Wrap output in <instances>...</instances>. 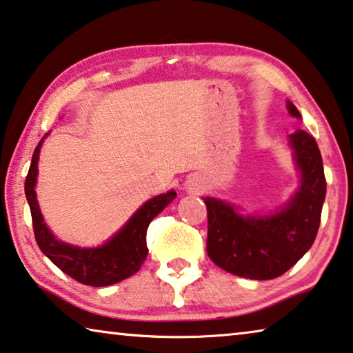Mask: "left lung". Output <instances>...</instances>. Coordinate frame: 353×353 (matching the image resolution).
Masks as SVG:
<instances>
[{
    "mask_svg": "<svg viewBox=\"0 0 353 353\" xmlns=\"http://www.w3.org/2000/svg\"><path fill=\"white\" fill-rule=\"evenodd\" d=\"M289 113L301 117L288 100ZM301 183L297 193L273 215L243 216L225 201L204 198L207 254L232 275L273 279L286 273L314 243L321 225L327 182L316 139L305 130L289 137Z\"/></svg>",
    "mask_w": 353,
    "mask_h": 353,
    "instance_id": "left-lung-1",
    "label": "left lung"
}]
</instances>
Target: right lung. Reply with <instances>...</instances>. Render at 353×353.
Wrapping results in <instances>:
<instances>
[{"label": "right lung", "instance_id": "right-lung-1", "mask_svg": "<svg viewBox=\"0 0 353 353\" xmlns=\"http://www.w3.org/2000/svg\"><path fill=\"white\" fill-rule=\"evenodd\" d=\"M47 135L41 139V143L34 149L25 182V194L31 209L32 229H34L39 248L56 267L86 286H111V284L132 276L141 268V264L148 256L146 232L149 223L176 198L177 193L171 190V192L159 194L144 203L125 223V226L121 228V231L114 234L102 247L80 248L61 242L43 223L34 190L39 152H41V146Z\"/></svg>", "mask_w": 353, "mask_h": 353}]
</instances>
